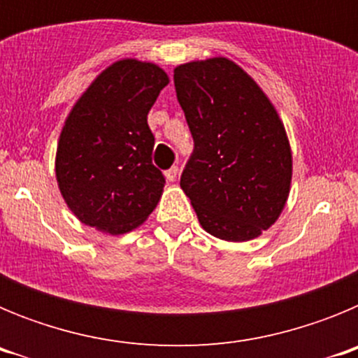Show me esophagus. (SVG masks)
<instances>
[{"instance_id":"esophagus-1","label":"esophagus","mask_w":358,"mask_h":358,"mask_svg":"<svg viewBox=\"0 0 358 358\" xmlns=\"http://www.w3.org/2000/svg\"><path fill=\"white\" fill-rule=\"evenodd\" d=\"M177 173H179V169H177V166H172V169H169L164 172V177H166V181L169 182H173L177 179Z\"/></svg>"}]
</instances>
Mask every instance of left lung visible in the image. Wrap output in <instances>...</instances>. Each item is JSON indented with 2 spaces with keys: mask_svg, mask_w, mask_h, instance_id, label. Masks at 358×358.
<instances>
[{
  "mask_svg": "<svg viewBox=\"0 0 358 358\" xmlns=\"http://www.w3.org/2000/svg\"><path fill=\"white\" fill-rule=\"evenodd\" d=\"M173 84L195 143L181 188L202 229L227 242L260 236L280 218L292 181L276 107L226 57L177 66Z\"/></svg>",
  "mask_w": 358,
  "mask_h": 358,
  "instance_id": "1",
  "label": "left lung"
}]
</instances>
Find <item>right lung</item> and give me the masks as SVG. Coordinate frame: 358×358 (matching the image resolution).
<instances>
[{"label": "right lung", "mask_w": 358, "mask_h": 358, "mask_svg": "<svg viewBox=\"0 0 358 358\" xmlns=\"http://www.w3.org/2000/svg\"><path fill=\"white\" fill-rule=\"evenodd\" d=\"M169 75L154 62L122 59L82 93L64 122L55 176L71 213L85 226L123 235L147 220L163 195L152 164L147 115Z\"/></svg>", "instance_id": "1"}]
</instances>
